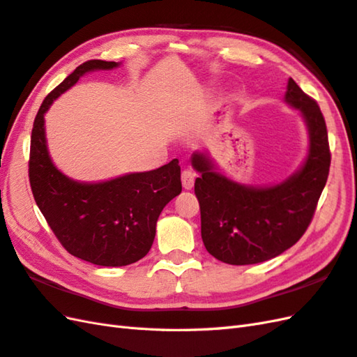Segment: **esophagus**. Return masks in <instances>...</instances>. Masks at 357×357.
<instances>
[{
  "mask_svg": "<svg viewBox=\"0 0 357 357\" xmlns=\"http://www.w3.org/2000/svg\"><path fill=\"white\" fill-rule=\"evenodd\" d=\"M181 181H182V187L185 190H191L195 185V175L190 170H184L181 175Z\"/></svg>",
  "mask_w": 357,
  "mask_h": 357,
  "instance_id": "34e87169",
  "label": "esophagus"
}]
</instances>
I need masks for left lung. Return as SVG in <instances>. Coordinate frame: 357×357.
Returning a JSON list of instances; mask_svg holds the SVG:
<instances>
[{
	"mask_svg": "<svg viewBox=\"0 0 357 357\" xmlns=\"http://www.w3.org/2000/svg\"><path fill=\"white\" fill-rule=\"evenodd\" d=\"M285 102L298 109L309 132L303 166L280 184L252 187L215 172L206 152H195L191 164L200 173L195 193L200 205L206 250L231 266H249L276 258L294 245L312 220L331 167L327 128L317 100L292 78Z\"/></svg>",
	"mask_w": 357,
	"mask_h": 357,
	"instance_id": "8db88e82",
	"label": "left lung"
}]
</instances>
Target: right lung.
I'll use <instances>...</instances> for the list:
<instances>
[{
  "mask_svg": "<svg viewBox=\"0 0 357 357\" xmlns=\"http://www.w3.org/2000/svg\"><path fill=\"white\" fill-rule=\"evenodd\" d=\"M121 63L89 60L43 99L34 119L29 176L36 204L70 255L95 266H130L148 255L157 220L181 190L178 160L151 172L128 173L104 182H78L54 166L45 137V113L54 99L91 70Z\"/></svg>",
  "mask_w": 357,
  "mask_h": 357,
  "instance_id": "obj_1",
  "label": "right lung"
}]
</instances>
